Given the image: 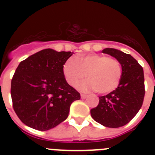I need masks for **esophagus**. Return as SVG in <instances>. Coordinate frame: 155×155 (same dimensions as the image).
Wrapping results in <instances>:
<instances>
[{"mask_svg": "<svg viewBox=\"0 0 155 155\" xmlns=\"http://www.w3.org/2000/svg\"><path fill=\"white\" fill-rule=\"evenodd\" d=\"M87 95H86V94H81V98H82V99H84V98H87Z\"/></svg>", "mask_w": 155, "mask_h": 155, "instance_id": "esophagus-1", "label": "esophagus"}]
</instances>
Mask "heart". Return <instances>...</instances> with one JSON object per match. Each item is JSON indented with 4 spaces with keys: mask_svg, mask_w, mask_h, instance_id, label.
Instances as JSON below:
<instances>
[{
    "mask_svg": "<svg viewBox=\"0 0 155 155\" xmlns=\"http://www.w3.org/2000/svg\"><path fill=\"white\" fill-rule=\"evenodd\" d=\"M63 73L71 86H75L87 74L88 80L81 82L78 88L82 91L94 90L108 94L116 89L122 78L120 61L105 55L90 54L69 58L63 66Z\"/></svg>",
    "mask_w": 155,
    "mask_h": 155,
    "instance_id": "1",
    "label": "heart"
}]
</instances>
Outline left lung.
I'll list each match as a JSON object with an SVG mask.
<instances>
[{
    "mask_svg": "<svg viewBox=\"0 0 155 155\" xmlns=\"http://www.w3.org/2000/svg\"><path fill=\"white\" fill-rule=\"evenodd\" d=\"M102 53L120 61L122 78L116 89L99 97L97 107L91 109V117L109 128L126 125L140 109L144 98L143 70L130 54L113 48H105Z\"/></svg>",
    "mask_w": 155,
    "mask_h": 155,
    "instance_id": "obj_1",
    "label": "left lung"
}]
</instances>
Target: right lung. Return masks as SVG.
<instances>
[{"label": "right lung", "instance_id": "right-lung-1", "mask_svg": "<svg viewBox=\"0 0 155 155\" xmlns=\"http://www.w3.org/2000/svg\"><path fill=\"white\" fill-rule=\"evenodd\" d=\"M73 53L45 49L18 66L11 94L14 110L23 124L45 131L68 118L71 103L81 98L63 73L64 64Z\"/></svg>", "mask_w": 155, "mask_h": 155}]
</instances>
